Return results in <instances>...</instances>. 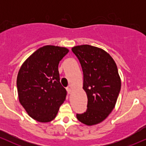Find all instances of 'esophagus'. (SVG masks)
<instances>
[{"label": "esophagus", "instance_id": "34e87169", "mask_svg": "<svg viewBox=\"0 0 146 146\" xmlns=\"http://www.w3.org/2000/svg\"><path fill=\"white\" fill-rule=\"evenodd\" d=\"M66 90H67L68 94H70V93H71V88H69V87H67V88H66Z\"/></svg>", "mask_w": 146, "mask_h": 146}]
</instances>
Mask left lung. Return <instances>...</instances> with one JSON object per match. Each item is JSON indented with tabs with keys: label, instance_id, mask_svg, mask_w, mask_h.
Listing matches in <instances>:
<instances>
[{
	"label": "left lung",
	"instance_id": "1",
	"mask_svg": "<svg viewBox=\"0 0 146 146\" xmlns=\"http://www.w3.org/2000/svg\"><path fill=\"white\" fill-rule=\"evenodd\" d=\"M84 75L83 89L88 98L87 109L77 114L78 119L87 125L98 124L115 108L121 89V80L114 60L102 48L88 44L72 48Z\"/></svg>",
	"mask_w": 146,
	"mask_h": 146
}]
</instances>
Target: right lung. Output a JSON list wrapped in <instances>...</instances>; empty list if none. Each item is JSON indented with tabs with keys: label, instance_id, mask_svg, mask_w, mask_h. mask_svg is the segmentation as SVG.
Segmentation results:
<instances>
[{
	"label": "right lung",
	"instance_id": "right-lung-1",
	"mask_svg": "<svg viewBox=\"0 0 146 146\" xmlns=\"http://www.w3.org/2000/svg\"><path fill=\"white\" fill-rule=\"evenodd\" d=\"M68 53L65 47L46 45L25 61L17 77L20 103L33 119L52 121L64 102L66 90L60 82L58 64Z\"/></svg>",
	"mask_w": 146,
	"mask_h": 146
}]
</instances>
